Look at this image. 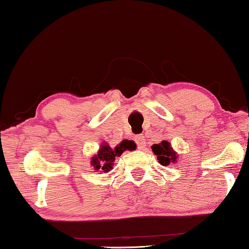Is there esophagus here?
<instances>
[{"instance_id":"1","label":"esophagus","mask_w":249,"mask_h":249,"mask_svg":"<svg viewBox=\"0 0 249 249\" xmlns=\"http://www.w3.org/2000/svg\"><path fill=\"white\" fill-rule=\"evenodd\" d=\"M135 141H136V144H137L138 148L142 149L146 146V141H145V137L142 135H138L135 137Z\"/></svg>"}]
</instances>
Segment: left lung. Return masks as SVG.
Masks as SVG:
<instances>
[{
  "label": "left lung",
  "mask_w": 249,
  "mask_h": 249,
  "mask_svg": "<svg viewBox=\"0 0 249 249\" xmlns=\"http://www.w3.org/2000/svg\"><path fill=\"white\" fill-rule=\"evenodd\" d=\"M152 151L155 155H158L159 162L161 163L163 166H168L171 164V163L178 162V155L177 153L173 151L171 144L169 142L163 141L160 142V144H154L152 146Z\"/></svg>",
  "instance_id": "obj_1"
}]
</instances>
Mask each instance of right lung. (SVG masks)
I'll use <instances>...</instances> for the list:
<instances>
[{
  "label": "right lung",
  "mask_w": 249,
  "mask_h": 249,
  "mask_svg": "<svg viewBox=\"0 0 249 249\" xmlns=\"http://www.w3.org/2000/svg\"><path fill=\"white\" fill-rule=\"evenodd\" d=\"M134 151L136 149V144L132 141H122L114 149L107 145V142H103L98 149L97 154L91 158V165L96 171L108 172L113 169V162L117 156H120L124 151Z\"/></svg>",
  "instance_id": "1"
}]
</instances>
